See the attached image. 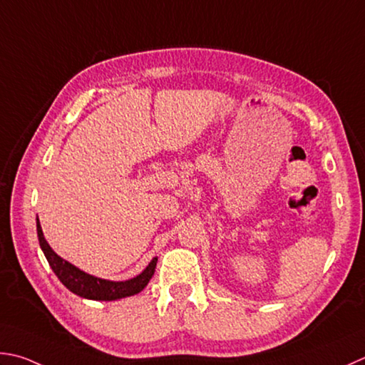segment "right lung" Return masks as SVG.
<instances>
[{"label":"right lung","instance_id":"1","mask_svg":"<svg viewBox=\"0 0 365 365\" xmlns=\"http://www.w3.org/2000/svg\"><path fill=\"white\" fill-rule=\"evenodd\" d=\"M36 230H38V238H39V246L43 250L44 256L49 262L53 273L57 274L61 284L66 286V289H70L73 294L79 295V297L91 299V300H118L123 297H130V295H135L141 292L144 287L148 286L149 279L153 278L157 265V257L150 260L149 265L144 268V270L132 279L127 281H109L92 277L86 272L79 270L78 267L68 262V260L61 259L57 252H53L49 243L46 242L43 229H41L39 219L36 222Z\"/></svg>","mask_w":365,"mask_h":365}]
</instances>
